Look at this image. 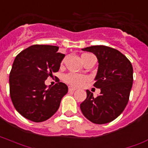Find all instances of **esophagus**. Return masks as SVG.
Returning <instances> with one entry per match:
<instances>
[{
    "instance_id": "1",
    "label": "esophagus",
    "mask_w": 148,
    "mask_h": 148,
    "mask_svg": "<svg viewBox=\"0 0 148 148\" xmlns=\"http://www.w3.org/2000/svg\"><path fill=\"white\" fill-rule=\"evenodd\" d=\"M75 90H76V89H75V88H73V87L69 86V91H70V92H74V91H75Z\"/></svg>"
}]
</instances>
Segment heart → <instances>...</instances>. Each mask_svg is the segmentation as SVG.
I'll return each mask as SVG.
<instances>
[{
    "mask_svg": "<svg viewBox=\"0 0 148 148\" xmlns=\"http://www.w3.org/2000/svg\"><path fill=\"white\" fill-rule=\"evenodd\" d=\"M89 55H90V54H82V60ZM87 78L85 75L75 74V73H69V74L64 75L63 77V80L65 82L72 85V86H79Z\"/></svg>",
    "mask_w": 148,
    "mask_h": 148,
    "instance_id": "heart-1",
    "label": "heart"
}]
</instances>
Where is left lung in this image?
Here are the masks:
<instances>
[{"instance_id":"obj_1","label":"left lung","mask_w":148,"mask_h":148,"mask_svg":"<svg viewBox=\"0 0 148 148\" xmlns=\"http://www.w3.org/2000/svg\"><path fill=\"white\" fill-rule=\"evenodd\" d=\"M92 52L99 62L94 86L100 94L93 97L86 90V99L80 104L85 117L92 123H110L121 115L129 100L133 85L131 62L121 51L105 45H94L82 49Z\"/></svg>"}]
</instances>
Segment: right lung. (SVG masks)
Masks as SVG:
<instances>
[{"instance_id": "right-lung-1", "label": "right lung", "mask_w": 148, "mask_h": 148, "mask_svg": "<svg viewBox=\"0 0 148 148\" xmlns=\"http://www.w3.org/2000/svg\"><path fill=\"white\" fill-rule=\"evenodd\" d=\"M65 57L58 46L34 45L16 56L9 76L10 96L16 110L36 123L58 110L68 86L59 82L47 86L45 81L59 70Z\"/></svg>"}]
</instances>
